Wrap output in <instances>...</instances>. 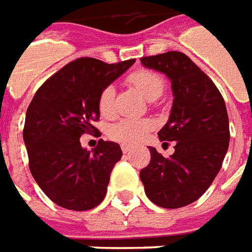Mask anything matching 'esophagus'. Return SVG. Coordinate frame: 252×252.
I'll list each match as a JSON object with an SVG mask.
<instances>
[{"label":"esophagus","mask_w":252,"mask_h":252,"mask_svg":"<svg viewBox=\"0 0 252 252\" xmlns=\"http://www.w3.org/2000/svg\"><path fill=\"white\" fill-rule=\"evenodd\" d=\"M121 149H122V151L126 154V153H130L131 151V146H127V144H122Z\"/></svg>","instance_id":"obj_1"}]
</instances>
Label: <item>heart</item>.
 <instances>
[{
    "mask_svg": "<svg viewBox=\"0 0 252 252\" xmlns=\"http://www.w3.org/2000/svg\"><path fill=\"white\" fill-rule=\"evenodd\" d=\"M126 81L136 88L147 99H157L165 88V80L161 74L153 70H136L127 75ZM98 111L103 118H111L115 112V90L105 87L98 98ZM153 123L147 119H121L109 127V137L123 144H133L140 141L147 131L151 130Z\"/></svg>",
    "mask_w": 252,
    "mask_h": 252,
    "instance_id": "heart-1",
    "label": "heart"
}]
</instances>
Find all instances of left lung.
Wrapping results in <instances>:
<instances>
[{"instance_id": "8db88e82", "label": "left lung", "mask_w": 252, "mask_h": 252, "mask_svg": "<svg viewBox=\"0 0 252 252\" xmlns=\"http://www.w3.org/2000/svg\"><path fill=\"white\" fill-rule=\"evenodd\" d=\"M140 62L171 80L174 103L158 137L164 144H175L168 158L150 147L151 160L140 171V179L153 203L182 208L198 200L221 168L230 141L226 103L215 83L187 54L167 52Z\"/></svg>"}]
</instances>
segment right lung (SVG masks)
<instances>
[{"label":"right lung","mask_w":252,"mask_h":252,"mask_svg":"<svg viewBox=\"0 0 252 252\" xmlns=\"http://www.w3.org/2000/svg\"><path fill=\"white\" fill-rule=\"evenodd\" d=\"M134 62L80 57L47 78L29 103L24 127L29 169L56 205L83 212L105 198L121 146L99 140L91 153L81 147L80 137L99 131L94 126L99 121V94Z\"/></svg>","instance_id":"add662e5"}]
</instances>
